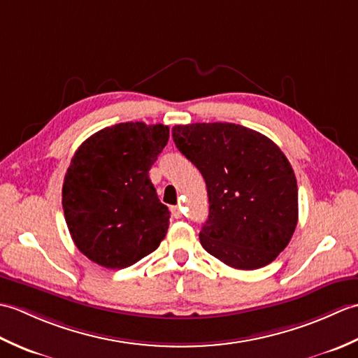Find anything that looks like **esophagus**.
<instances>
[{
    "label": "esophagus",
    "instance_id": "esophagus-1",
    "mask_svg": "<svg viewBox=\"0 0 358 358\" xmlns=\"http://www.w3.org/2000/svg\"><path fill=\"white\" fill-rule=\"evenodd\" d=\"M172 215L175 218H181V210L178 208H172Z\"/></svg>",
    "mask_w": 358,
    "mask_h": 358
}]
</instances>
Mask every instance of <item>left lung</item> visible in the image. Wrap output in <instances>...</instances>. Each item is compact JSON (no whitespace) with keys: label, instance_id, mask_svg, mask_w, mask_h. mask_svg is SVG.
I'll list each match as a JSON object with an SVG mask.
<instances>
[{"label":"left lung","instance_id":"left-lung-1","mask_svg":"<svg viewBox=\"0 0 358 358\" xmlns=\"http://www.w3.org/2000/svg\"><path fill=\"white\" fill-rule=\"evenodd\" d=\"M172 136L206 181L209 217L200 232L206 252L243 271L275 260L299 220L295 173L277 144L234 123L178 124Z\"/></svg>","mask_w":358,"mask_h":358}]
</instances>
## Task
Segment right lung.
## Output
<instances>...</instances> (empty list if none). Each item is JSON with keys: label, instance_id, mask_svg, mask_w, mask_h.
Instances as JSON below:
<instances>
[{"label": "right lung", "instance_id": "obj_1", "mask_svg": "<svg viewBox=\"0 0 358 358\" xmlns=\"http://www.w3.org/2000/svg\"><path fill=\"white\" fill-rule=\"evenodd\" d=\"M169 140L163 124L120 123L81 144L63 183L64 218L89 260L124 269L159 246L171 212L149 178Z\"/></svg>", "mask_w": 358, "mask_h": 358}]
</instances>
